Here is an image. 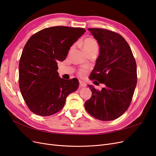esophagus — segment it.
Listing matches in <instances>:
<instances>
[{"label":"esophagus","instance_id":"obj_1","mask_svg":"<svg viewBox=\"0 0 156 156\" xmlns=\"http://www.w3.org/2000/svg\"><path fill=\"white\" fill-rule=\"evenodd\" d=\"M79 84H80V87H85L87 86V84L81 81H79Z\"/></svg>","mask_w":156,"mask_h":156}]
</instances>
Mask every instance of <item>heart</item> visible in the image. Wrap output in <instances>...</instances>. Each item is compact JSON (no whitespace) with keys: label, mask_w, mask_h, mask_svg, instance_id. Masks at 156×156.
<instances>
[{"label":"heart","mask_w":156,"mask_h":156,"mask_svg":"<svg viewBox=\"0 0 156 156\" xmlns=\"http://www.w3.org/2000/svg\"><path fill=\"white\" fill-rule=\"evenodd\" d=\"M82 46L83 50L87 54L92 53V52H98L99 48L98 41L95 39L92 38V37H87V38L84 39L82 42ZM84 73H85V70L84 69L79 70V75L80 76H83Z\"/></svg>","instance_id":"1"}]
</instances>
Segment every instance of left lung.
Masks as SVG:
<instances>
[{"mask_svg": "<svg viewBox=\"0 0 156 156\" xmlns=\"http://www.w3.org/2000/svg\"><path fill=\"white\" fill-rule=\"evenodd\" d=\"M100 45V54L90 75L105 87L97 90L88 85L92 96L84 103L90 115L102 121L118 119L128 108L137 82L136 64L129 45L116 32L88 29Z\"/></svg>", "mask_w": 156, "mask_h": 156, "instance_id": "1", "label": "left lung"}]
</instances>
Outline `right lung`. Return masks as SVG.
Wrapping results in <instances>:
<instances>
[{
  "mask_svg": "<svg viewBox=\"0 0 156 156\" xmlns=\"http://www.w3.org/2000/svg\"><path fill=\"white\" fill-rule=\"evenodd\" d=\"M83 28L57 26L46 28L27 41L19 64V84L29 109L36 115L50 116L64 107L69 94L77 90L78 79L58 76V62L66 58Z\"/></svg>",
  "mask_w": 156,
  "mask_h": 156,
  "instance_id": "obj_1",
  "label": "right lung"
}]
</instances>
